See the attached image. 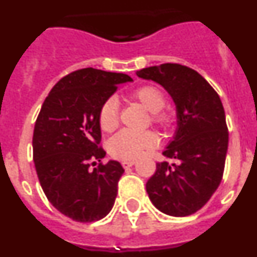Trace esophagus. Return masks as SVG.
Returning a JSON list of instances; mask_svg holds the SVG:
<instances>
[{
    "label": "esophagus",
    "mask_w": 257,
    "mask_h": 257,
    "mask_svg": "<svg viewBox=\"0 0 257 257\" xmlns=\"http://www.w3.org/2000/svg\"><path fill=\"white\" fill-rule=\"evenodd\" d=\"M136 163L135 160H124L122 161V166H123L124 169H128V167H131V166H134Z\"/></svg>",
    "instance_id": "34e87169"
}]
</instances>
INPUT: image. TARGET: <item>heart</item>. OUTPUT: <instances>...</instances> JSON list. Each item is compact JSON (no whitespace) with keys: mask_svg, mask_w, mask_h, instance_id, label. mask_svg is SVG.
Returning a JSON list of instances; mask_svg holds the SVG:
<instances>
[{"mask_svg":"<svg viewBox=\"0 0 257 257\" xmlns=\"http://www.w3.org/2000/svg\"><path fill=\"white\" fill-rule=\"evenodd\" d=\"M134 100L139 101L148 112L151 122L157 126L167 128L175 121L171 112L163 110L166 103L165 94L161 88L153 85L140 86L131 92ZM99 126L105 133H112L118 127V101L114 97H108L99 108L97 113ZM160 144V136L154 131L134 133L123 130L110 139L108 144L109 153L119 160H136L152 151Z\"/></svg>","mask_w":257,"mask_h":257,"instance_id":"heart-1","label":"heart"}]
</instances>
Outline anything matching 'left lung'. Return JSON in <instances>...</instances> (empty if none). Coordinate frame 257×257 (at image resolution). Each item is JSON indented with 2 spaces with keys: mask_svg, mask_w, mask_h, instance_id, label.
<instances>
[{
  "mask_svg": "<svg viewBox=\"0 0 257 257\" xmlns=\"http://www.w3.org/2000/svg\"><path fill=\"white\" fill-rule=\"evenodd\" d=\"M140 78L160 83L176 105L178 128L163 152L175 163H157L147 183L149 199L170 216L201 210L221 183L229 133L220 96L198 72L166 63L138 70Z\"/></svg>",
  "mask_w": 257,
  "mask_h": 257,
  "instance_id": "left-lung-1",
  "label": "left lung"
}]
</instances>
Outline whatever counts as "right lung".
Returning <instances> with one entry per match:
<instances>
[{"label": "right lung", "mask_w": 257, "mask_h": 257, "mask_svg": "<svg viewBox=\"0 0 257 257\" xmlns=\"http://www.w3.org/2000/svg\"><path fill=\"white\" fill-rule=\"evenodd\" d=\"M131 81L123 73L83 68L63 77L42 104L32 142L36 171L50 203L74 221H97L114 205L121 163L101 162L94 170L89 165L105 157L99 108L119 83Z\"/></svg>", "instance_id": "add662e5"}]
</instances>
